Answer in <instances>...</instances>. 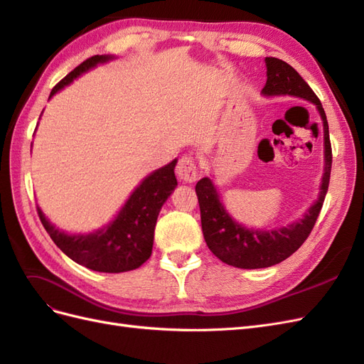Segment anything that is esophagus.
<instances>
[{"label": "esophagus", "instance_id": "esophagus-1", "mask_svg": "<svg viewBox=\"0 0 364 364\" xmlns=\"http://www.w3.org/2000/svg\"><path fill=\"white\" fill-rule=\"evenodd\" d=\"M176 174L185 183L196 182L197 176H199L196 161L191 156H182L178 162V167H176Z\"/></svg>", "mask_w": 364, "mask_h": 364}]
</instances>
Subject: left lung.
Masks as SVG:
<instances>
[{
    "mask_svg": "<svg viewBox=\"0 0 364 364\" xmlns=\"http://www.w3.org/2000/svg\"><path fill=\"white\" fill-rule=\"evenodd\" d=\"M267 82L262 87V95H293L313 103L323 121V146H325V168L318 194L314 205L308 213L289 226L259 230L249 229L237 223L228 214L214 183L209 178H203L196 185V194L200 206L202 230L206 245L214 255L229 266L238 269H262L274 266L299 249L311 234L316 220L321 213L331 174L333 151L329 141L326 115L321 100L313 92L308 83L302 79L287 62L277 58H266Z\"/></svg>",
    "mask_w": 364,
    "mask_h": 364,
    "instance_id": "8db88e82",
    "label": "left lung"
}]
</instances>
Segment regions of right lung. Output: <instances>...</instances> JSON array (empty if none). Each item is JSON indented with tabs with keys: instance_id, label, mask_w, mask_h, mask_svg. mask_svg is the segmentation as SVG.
Wrapping results in <instances>:
<instances>
[{
	"instance_id": "1",
	"label": "right lung",
	"mask_w": 364,
	"mask_h": 364,
	"mask_svg": "<svg viewBox=\"0 0 364 364\" xmlns=\"http://www.w3.org/2000/svg\"><path fill=\"white\" fill-rule=\"evenodd\" d=\"M111 59L112 56H98V54L86 59L53 87L50 98L80 74ZM176 162L178 161L174 159L165 167L149 174L130 194L112 222L95 232L86 235L65 234L48 222L38 206L41 222L54 245L80 266L105 273L135 270L151 255L159 211L178 185L174 176Z\"/></svg>"
}]
</instances>
